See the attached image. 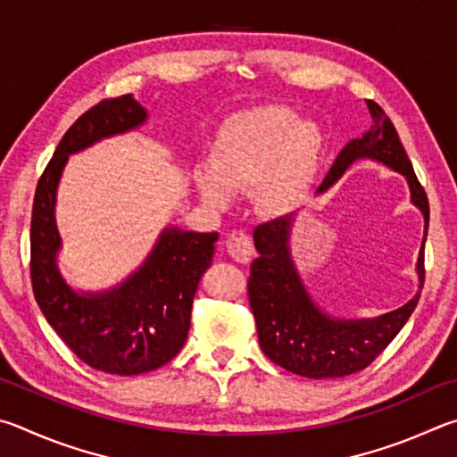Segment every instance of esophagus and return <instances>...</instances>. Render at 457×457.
Returning <instances> with one entry per match:
<instances>
[{
  "label": "esophagus",
  "mask_w": 457,
  "mask_h": 457,
  "mask_svg": "<svg viewBox=\"0 0 457 457\" xmlns=\"http://www.w3.org/2000/svg\"><path fill=\"white\" fill-rule=\"evenodd\" d=\"M224 246H227V253L230 257H233L237 262H243V265L251 262L254 257L253 241L245 230H233V233H228Z\"/></svg>",
  "instance_id": "obj_1"
}]
</instances>
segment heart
<instances>
[{"instance_id":"1","label":"heart","mask_w":457,"mask_h":457,"mask_svg":"<svg viewBox=\"0 0 457 457\" xmlns=\"http://www.w3.org/2000/svg\"><path fill=\"white\" fill-rule=\"evenodd\" d=\"M325 154V132L281 106L230 116L212 144L211 164L196 168L195 184L206 204L227 208L235 192L254 188L267 216H287L305 203Z\"/></svg>"}]
</instances>
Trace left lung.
<instances>
[{"label": "left lung", "mask_w": 457, "mask_h": 457, "mask_svg": "<svg viewBox=\"0 0 457 457\" xmlns=\"http://www.w3.org/2000/svg\"><path fill=\"white\" fill-rule=\"evenodd\" d=\"M373 124L361 138H353L335 158L317 195L329 190L357 160H375L405 176L411 204L423 214V241L415 262L418 293L403 307L371 319L333 317L317 305L295 265L291 233L297 214L261 224L253 238L259 259L253 261L249 303L257 321L262 353L283 370L309 379L345 378L365 370L386 349L418 305L423 287V245L428 238L429 204L426 190L413 172L395 126L379 104L367 102Z\"/></svg>", "instance_id": "8db88e82"}]
</instances>
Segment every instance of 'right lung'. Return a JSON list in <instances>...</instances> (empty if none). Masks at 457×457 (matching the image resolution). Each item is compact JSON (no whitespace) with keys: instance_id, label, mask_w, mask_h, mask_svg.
I'll return each instance as SVG.
<instances>
[{"instance_id":"obj_1","label":"right lung","mask_w":457,"mask_h":457,"mask_svg":"<svg viewBox=\"0 0 457 457\" xmlns=\"http://www.w3.org/2000/svg\"><path fill=\"white\" fill-rule=\"evenodd\" d=\"M148 112L132 94L104 100L63 134L37 182L31 211V285L39 309L63 343L94 370L140 375L170 361L184 347L200 278L212 265L219 233H190L168 224L142 265L104 291H78L62 275L55 222L58 187L71 154L140 128Z\"/></svg>"}]
</instances>
